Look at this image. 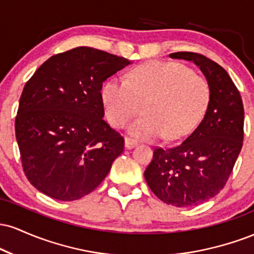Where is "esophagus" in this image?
Wrapping results in <instances>:
<instances>
[{"instance_id":"1","label":"esophagus","mask_w":254,"mask_h":254,"mask_svg":"<svg viewBox=\"0 0 254 254\" xmlns=\"http://www.w3.org/2000/svg\"><path fill=\"white\" fill-rule=\"evenodd\" d=\"M136 144H137V142L135 141V139L129 138V137H127V138H125L124 145H125V148H127V149H131V148L135 147Z\"/></svg>"}]
</instances>
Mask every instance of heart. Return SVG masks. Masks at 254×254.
<instances>
[{"label": "heart", "mask_w": 254, "mask_h": 254, "mask_svg": "<svg viewBox=\"0 0 254 254\" xmlns=\"http://www.w3.org/2000/svg\"><path fill=\"white\" fill-rule=\"evenodd\" d=\"M209 100L208 80L176 62L145 63L133 69L127 81L113 77L101 89L105 116L115 127H124L143 104L144 116L129 125L130 135L142 139L189 135Z\"/></svg>", "instance_id": "b5f03b06"}]
</instances>
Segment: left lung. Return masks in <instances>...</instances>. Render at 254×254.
Returning a JSON list of instances; mask_svg holds the SVG:
<instances>
[{
	"instance_id": "obj_1",
	"label": "left lung",
	"mask_w": 254,
	"mask_h": 254,
	"mask_svg": "<svg viewBox=\"0 0 254 254\" xmlns=\"http://www.w3.org/2000/svg\"><path fill=\"white\" fill-rule=\"evenodd\" d=\"M171 58L192 61L210 84L203 121L180 144L156 147L144 178L154 194L174 206H194L215 197L226 185L244 141L240 92L220 64L196 52Z\"/></svg>"
}]
</instances>
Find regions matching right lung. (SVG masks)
I'll return each mask as SVG.
<instances>
[{"instance_id":"1","label":"right lung","mask_w":254,"mask_h":254,"mask_svg":"<svg viewBox=\"0 0 254 254\" xmlns=\"http://www.w3.org/2000/svg\"><path fill=\"white\" fill-rule=\"evenodd\" d=\"M131 62L78 46L45 61L20 97L15 137L25 176L46 196L76 200L97 189L124 150L105 115L103 82Z\"/></svg>"}]
</instances>
